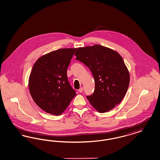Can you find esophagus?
<instances>
[{"instance_id": "obj_1", "label": "esophagus", "mask_w": 160, "mask_h": 160, "mask_svg": "<svg viewBox=\"0 0 160 160\" xmlns=\"http://www.w3.org/2000/svg\"><path fill=\"white\" fill-rule=\"evenodd\" d=\"M83 88H79V90H78V92H80V93H82L83 92Z\"/></svg>"}]
</instances>
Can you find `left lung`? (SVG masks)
Returning a JSON list of instances; mask_svg holds the SVG:
<instances>
[{"label": "left lung", "instance_id": "8db88e82", "mask_svg": "<svg viewBox=\"0 0 160 160\" xmlns=\"http://www.w3.org/2000/svg\"><path fill=\"white\" fill-rule=\"evenodd\" d=\"M76 60L88 67L94 78V93L87 96L90 103L100 113H105L118 105L127 93L129 72L120 54L100 45L80 47Z\"/></svg>", "mask_w": 160, "mask_h": 160}]
</instances>
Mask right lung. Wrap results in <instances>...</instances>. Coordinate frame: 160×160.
Returning <instances> with one entry per match:
<instances>
[{
    "mask_svg": "<svg viewBox=\"0 0 160 160\" xmlns=\"http://www.w3.org/2000/svg\"><path fill=\"white\" fill-rule=\"evenodd\" d=\"M76 48H62L39 58L29 78V92L33 101L45 112L60 115L76 95L67 75Z\"/></svg>",
    "mask_w": 160,
    "mask_h": 160,
    "instance_id": "right-lung-1",
    "label": "right lung"
}]
</instances>
